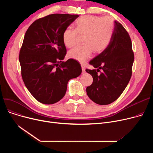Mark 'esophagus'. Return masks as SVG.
I'll return each mask as SVG.
<instances>
[{"label": "esophagus", "mask_w": 153, "mask_h": 153, "mask_svg": "<svg viewBox=\"0 0 153 153\" xmlns=\"http://www.w3.org/2000/svg\"><path fill=\"white\" fill-rule=\"evenodd\" d=\"M81 68H82V73H85V66L84 65V64H81Z\"/></svg>", "instance_id": "obj_1"}]
</instances>
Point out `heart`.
<instances>
[{"label":"heart","mask_w":153,"mask_h":153,"mask_svg":"<svg viewBox=\"0 0 153 153\" xmlns=\"http://www.w3.org/2000/svg\"><path fill=\"white\" fill-rule=\"evenodd\" d=\"M114 22L108 17L85 15L74 23V30L67 28L62 33V41L66 47L77 44L78 35L83 36L82 46H77L68 52V57L83 62L93 52L100 53L110 43L114 31Z\"/></svg>","instance_id":"b5f03b06"}]
</instances>
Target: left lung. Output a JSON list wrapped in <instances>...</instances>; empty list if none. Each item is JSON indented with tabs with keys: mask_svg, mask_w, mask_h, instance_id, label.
Returning <instances> with one entry per match:
<instances>
[{
	"mask_svg": "<svg viewBox=\"0 0 153 153\" xmlns=\"http://www.w3.org/2000/svg\"><path fill=\"white\" fill-rule=\"evenodd\" d=\"M114 24L109 45L89 62L97 70L85 69L93 77L92 84L86 88L87 94L99 105H108L115 101L132 75L134 53L131 38L121 23L115 21Z\"/></svg>",
	"mask_w": 153,
	"mask_h": 153,
	"instance_id": "left-lung-1",
	"label": "left lung"
}]
</instances>
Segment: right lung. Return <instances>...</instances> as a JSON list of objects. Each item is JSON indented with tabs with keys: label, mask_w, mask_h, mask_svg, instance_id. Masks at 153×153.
Listing matches in <instances>:
<instances>
[{
	"label": "right lung",
	"mask_w": 153,
	"mask_h": 153,
	"mask_svg": "<svg viewBox=\"0 0 153 153\" xmlns=\"http://www.w3.org/2000/svg\"><path fill=\"white\" fill-rule=\"evenodd\" d=\"M78 17L48 15L32 23L26 31L19 54L21 74L27 89L42 103L50 105L62 99L68 81L81 74L77 61H62L66 54L62 33Z\"/></svg>",
	"instance_id": "right-lung-1"
}]
</instances>
